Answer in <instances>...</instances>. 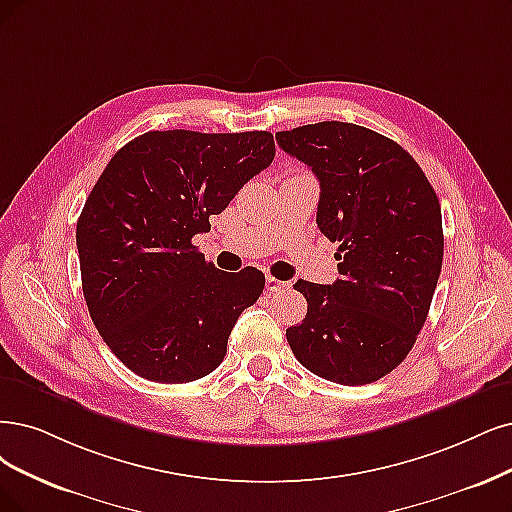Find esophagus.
<instances>
[{
	"label": "esophagus",
	"instance_id": "obj_1",
	"mask_svg": "<svg viewBox=\"0 0 512 512\" xmlns=\"http://www.w3.org/2000/svg\"><path fill=\"white\" fill-rule=\"evenodd\" d=\"M287 287H291V282L278 280V278H274V276H268V278H266V289H268L270 293H278V291L287 289Z\"/></svg>",
	"mask_w": 512,
	"mask_h": 512
}]
</instances>
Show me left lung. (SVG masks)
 I'll return each mask as SVG.
<instances>
[{
    "instance_id": "obj_1",
    "label": "left lung",
    "mask_w": 512,
    "mask_h": 512,
    "mask_svg": "<svg viewBox=\"0 0 512 512\" xmlns=\"http://www.w3.org/2000/svg\"><path fill=\"white\" fill-rule=\"evenodd\" d=\"M276 141L320 183L316 223L339 244L342 274L333 285L295 282L308 314L287 342L329 382H377L405 361L426 323L443 266L439 198L399 143L365 126L306 124Z\"/></svg>"
}]
</instances>
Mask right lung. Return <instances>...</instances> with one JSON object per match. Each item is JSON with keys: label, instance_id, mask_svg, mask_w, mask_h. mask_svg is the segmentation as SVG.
Listing matches in <instances>:
<instances>
[{"label": "right lung", "instance_id": "add662e5", "mask_svg": "<svg viewBox=\"0 0 512 512\" xmlns=\"http://www.w3.org/2000/svg\"><path fill=\"white\" fill-rule=\"evenodd\" d=\"M274 154L268 130H151L105 166L75 242L92 323L130 371L185 384L221 365L266 276L217 270L192 238L211 230L208 217L225 211Z\"/></svg>", "mask_w": 512, "mask_h": 512}]
</instances>
